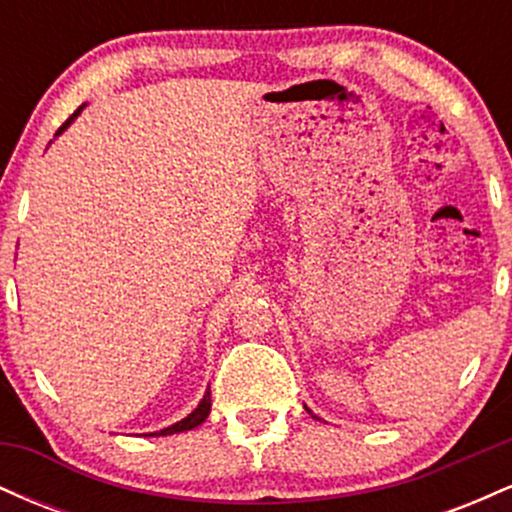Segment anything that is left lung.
Instances as JSON below:
<instances>
[{
	"label": "left lung",
	"instance_id": "1",
	"mask_svg": "<svg viewBox=\"0 0 512 512\" xmlns=\"http://www.w3.org/2000/svg\"><path fill=\"white\" fill-rule=\"evenodd\" d=\"M305 411H308V414H313V411H310L308 407H305ZM313 419H317V416H315V414H313Z\"/></svg>",
	"mask_w": 512,
	"mask_h": 512
}]
</instances>
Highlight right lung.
Returning a JSON list of instances; mask_svg holds the SVG:
<instances>
[{
  "label": "right lung",
  "instance_id": "1",
  "mask_svg": "<svg viewBox=\"0 0 512 512\" xmlns=\"http://www.w3.org/2000/svg\"><path fill=\"white\" fill-rule=\"evenodd\" d=\"M84 108H86V103H84V105H79V108L74 110V115L69 117V120L64 122V125H62L60 129H57V137H60V134L64 132V129H67L69 125H72V122L76 120V117L81 115V110H84ZM209 411H211V392L207 390V392H204V397L199 399L197 409H195V411H190V414H187L185 419L178 421V424L168 426V428H161V431H156V433H149V436H173V433L192 431V428H197L199 424H204V419H207V416H209Z\"/></svg>",
  "mask_w": 512,
  "mask_h": 512
}]
</instances>
